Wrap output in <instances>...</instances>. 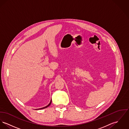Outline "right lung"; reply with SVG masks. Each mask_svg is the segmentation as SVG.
<instances>
[{
  "label": "right lung",
  "instance_id": "right-lung-1",
  "mask_svg": "<svg viewBox=\"0 0 129 129\" xmlns=\"http://www.w3.org/2000/svg\"><path fill=\"white\" fill-rule=\"evenodd\" d=\"M51 102H52V100H51V101H50V103H49V104L48 105V106H45V107H42V108H38V109H44V108H47V107H48L49 106H50V105H51Z\"/></svg>",
  "mask_w": 129,
  "mask_h": 129
}]
</instances>
